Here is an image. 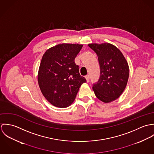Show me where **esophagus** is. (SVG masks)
<instances>
[{
    "mask_svg": "<svg viewBox=\"0 0 154 154\" xmlns=\"http://www.w3.org/2000/svg\"><path fill=\"white\" fill-rule=\"evenodd\" d=\"M85 77V78H86V79H87V82H88L89 81V75H87Z\"/></svg>",
    "mask_w": 154,
    "mask_h": 154,
    "instance_id": "esophagus-1",
    "label": "esophagus"
}]
</instances>
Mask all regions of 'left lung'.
Segmentation results:
<instances>
[{"label": "left lung", "instance_id": "obj_1", "mask_svg": "<svg viewBox=\"0 0 154 154\" xmlns=\"http://www.w3.org/2000/svg\"><path fill=\"white\" fill-rule=\"evenodd\" d=\"M97 54L100 63V76L93 84L96 97L104 103L118 98L126 87L129 69L122 52L109 43L89 44Z\"/></svg>", "mask_w": 154, "mask_h": 154}]
</instances>
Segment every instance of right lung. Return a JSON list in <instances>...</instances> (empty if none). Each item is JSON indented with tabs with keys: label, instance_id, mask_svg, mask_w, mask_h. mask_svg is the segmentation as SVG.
<instances>
[{
	"label": "right lung",
	"instance_id": "1",
	"mask_svg": "<svg viewBox=\"0 0 154 154\" xmlns=\"http://www.w3.org/2000/svg\"><path fill=\"white\" fill-rule=\"evenodd\" d=\"M82 46L58 44L47 50L42 57L38 85L45 99L56 107H69L74 101L81 85L87 82L75 63Z\"/></svg>",
	"mask_w": 154,
	"mask_h": 154
}]
</instances>
